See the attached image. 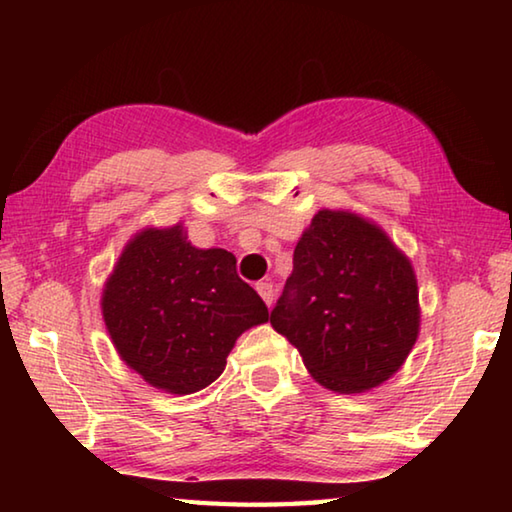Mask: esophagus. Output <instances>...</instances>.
<instances>
[{
	"mask_svg": "<svg viewBox=\"0 0 512 512\" xmlns=\"http://www.w3.org/2000/svg\"><path fill=\"white\" fill-rule=\"evenodd\" d=\"M257 293H259V296H262V300L266 302L268 307L273 305V300H275V289H273V284H271V282H259V284H257Z\"/></svg>",
	"mask_w": 512,
	"mask_h": 512,
	"instance_id": "34e87169",
	"label": "esophagus"
}]
</instances>
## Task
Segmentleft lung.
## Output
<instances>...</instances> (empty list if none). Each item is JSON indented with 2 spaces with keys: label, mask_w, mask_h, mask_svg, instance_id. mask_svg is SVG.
I'll return each mask as SVG.
<instances>
[{
  "label": "left lung",
  "mask_w": 512,
  "mask_h": 512,
  "mask_svg": "<svg viewBox=\"0 0 512 512\" xmlns=\"http://www.w3.org/2000/svg\"><path fill=\"white\" fill-rule=\"evenodd\" d=\"M271 325L296 345L318 384L339 393L375 388L418 339L411 262L377 225L320 210L293 250V273Z\"/></svg>",
  "instance_id": "left-lung-1"
}]
</instances>
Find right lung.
Instances as JSON below:
<instances>
[{"mask_svg":"<svg viewBox=\"0 0 512 512\" xmlns=\"http://www.w3.org/2000/svg\"><path fill=\"white\" fill-rule=\"evenodd\" d=\"M101 305L119 357L176 395L210 386L239 336L268 320L235 255L194 248L180 225L144 230L126 246Z\"/></svg>","mask_w":512,"mask_h":512,"instance_id":"add662e5","label":"right lung"}]
</instances>
